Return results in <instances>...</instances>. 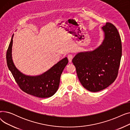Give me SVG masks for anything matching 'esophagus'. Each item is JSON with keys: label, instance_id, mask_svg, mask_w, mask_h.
Masks as SVG:
<instances>
[{"label": "esophagus", "instance_id": "34e87169", "mask_svg": "<svg viewBox=\"0 0 130 130\" xmlns=\"http://www.w3.org/2000/svg\"><path fill=\"white\" fill-rule=\"evenodd\" d=\"M67 58H68V59H69V62L71 63L72 59L73 58V56L72 55V54H69V55H68V56H67Z\"/></svg>", "mask_w": 130, "mask_h": 130}]
</instances>
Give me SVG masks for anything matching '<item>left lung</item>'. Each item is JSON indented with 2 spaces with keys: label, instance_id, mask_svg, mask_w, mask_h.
I'll list each match as a JSON object with an SVG mask.
<instances>
[{
  "label": "left lung",
  "instance_id": "8db88e82",
  "mask_svg": "<svg viewBox=\"0 0 130 130\" xmlns=\"http://www.w3.org/2000/svg\"><path fill=\"white\" fill-rule=\"evenodd\" d=\"M102 29L104 36L102 44L93 51L78 53L72 59L81 84L92 92L114 82L122 56L121 40L116 27L106 23Z\"/></svg>",
  "mask_w": 130,
  "mask_h": 130
}]
</instances>
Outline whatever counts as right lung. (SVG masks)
I'll list each match as a JSON object with an SVG mask.
<instances>
[{"label": "right lung", "mask_w": 130, "mask_h": 130, "mask_svg": "<svg viewBox=\"0 0 130 130\" xmlns=\"http://www.w3.org/2000/svg\"><path fill=\"white\" fill-rule=\"evenodd\" d=\"M13 34L7 51L6 59L9 70L18 86L25 93L40 98H50L59 87L60 77L69 60L65 57L44 73L36 76L27 75L19 71L13 62L12 46Z\"/></svg>", "instance_id": "1"}]
</instances>
